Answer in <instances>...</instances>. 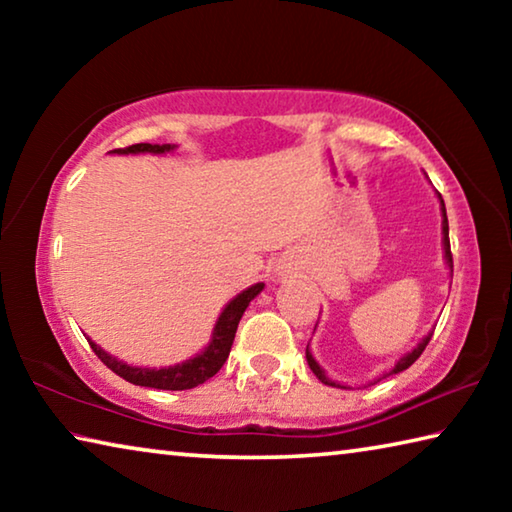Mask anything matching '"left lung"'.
I'll return each instance as SVG.
<instances>
[{
  "instance_id": "1",
  "label": "left lung",
  "mask_w": 512,
  "mask_h": 512,
  "mask_svg": "<svg viewBox=\"0 0 512 512\" xmlns=\"http://www.w3.org/2000/svg\"><path fill=\"white\" fill-rule=\"evenodd\" d=\"M440 205H443V244H445V257H447V264L454 268V264H452V248H449V223H447V212H445V203H443V198H440ZM429 341H431V334H429L427 339H424V341H422V343L418 345V348H415L413 352H409V354H406V357H402L400 361H397V366L393 368V372H402V370L409 368L411 363H415V359H418L420 354L424 352V348H427V343H429ZM307 363H309V368L314 370V375H316L320 381H323V384L334 386L332 381H329V379L325 377V372L318 368V363L314 361V357H311L309 352H307Z\"/></svg>"
}]
</instances>
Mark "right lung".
Instances as JSON below:
<instances>
[{"mask_svg":"<svg viewBox=\"0 0 512 512\" xmlns=\"http://www.w3.org/2000/svg\"><path fill=\"white\" fill-rule=\"evenodd\" d=\"M169 149H171V144H162V146L160 144H131V146H124V149H115V153H144V151L146 153H164ZM262 289H264V284H255V287H250L244 293H239V296L223 309L219 323H216V327H214L212 343L207 345V350L198 354V357L189 359L187 363H178V366H173V368H160V370L133 368L117 359H112L108 352H103L99 345H94L92 341H90V348L112 372H115V375H119L126 381H131V384H135V386L160 388V391H187V388L203 384V381L214 377L216 372L221 370V366L230 354L232 341H235L237 325H239L241 316H244V311L250 305V300H253Z\"/></svg>","mask_w":512,"mask_h":512,"instance_id":"obj_1","label":"right lung"}]
</instances>
